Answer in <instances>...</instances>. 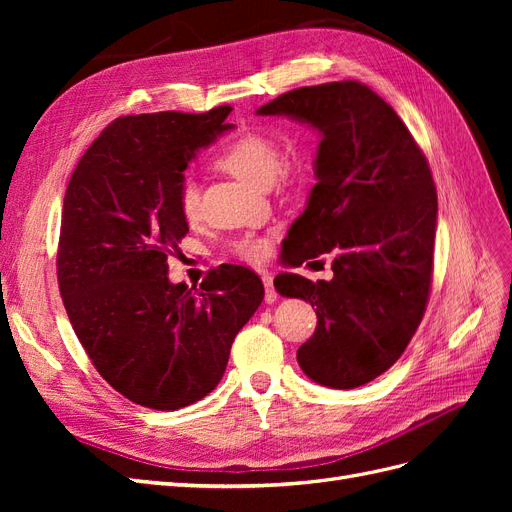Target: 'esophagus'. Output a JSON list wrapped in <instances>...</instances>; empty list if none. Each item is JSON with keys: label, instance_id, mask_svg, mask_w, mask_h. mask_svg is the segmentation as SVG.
Masks as SVG:
<instances>
[{"label": "esophagus", "instance_id": "esophagus-1", "mask_svg": "<svg viewBox=\"0 0 512 512\" xmlns=\"http://www.w3.org/2000/svg\"><path fill=\"white\" fill-rule=\"evenodd\" d=\"M262 284H265V301H267V303H275V301H277V292H275V288H273V277H271V273L262 271Z\"/></svg>", "mask_w": 512, "mask_h": 512}]
</instances>
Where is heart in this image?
Listing matches in <instances>:
<instances>
[{
    "label": "heart",
    "instance_id": "1",
    "mask_svg": "<svg viewBox=\"0 0 512 512\" xmlns=\"http://www.w3.org/2000/svg\"><path fill=\"white\" fill-rule=\"evenodd\" d=\"M215 166L232 177L256 185V188H265L275 175H286L290 170L288 160L280 158V145L275 143V138L262 132H245L230 138L215 156ZM177 211L188 224L198 220L200 196L196 183L190 179L179 185ZM269 250L271 247L267 239H243L237 243V254L252 262L265 260Z\"/></svg>",
    "mask_w": 512,
    "mask_h": 512
}]
</instances>
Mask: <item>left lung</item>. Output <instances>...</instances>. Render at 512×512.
I'll return each mask as SVG.
<instances>
[{
    "mask_svg": "<svg viewBox=\"0 0 512 512\" xmlns=\"http://www.w3.org/2000/svg\"><path fill=\"white\" fill-rule=\"evenodd\" d=\"M320 132L305 211L288 230V265L333 256V280L280 273L284 297L316 305L299 348L307 378L356 389L384 374L410 344L431 290L438 194L425 153L391 104L359 81L292 89L260 106Z\"/></svg>",
    "mask_w": 512,
    "mask_h": 512,
    "instance_id": "1",
    "label": "left lung"
}]
</instances>
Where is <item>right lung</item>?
<instances>
[{
  "label": "right lung",
  "mask_w": 512,
  "mask_h": 512,
  "mask_svg": "<svg viewBox=\"0 0 512 512\" xmlns=\"http://www.w3.org/2000/svg\"><path fill=\"white\" fill-rule=\"evenodd\" d=\"M228 104L207 113L115 119L76 164L64 196L57 282L72 329L98 374L151 410H179L222 380L230 346L265 299L241 265L213 269L200 290L168 282L188 222L183 170L232 128Z\"/></svg>",
  "instance_id": "1"
}]
</instances>
